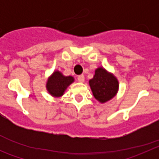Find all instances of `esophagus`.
Returning a JSON list of instances; mask_svg holds the SVG:
<instances>
[{"label":"esophagus","instance_id":"1","mask_svg":"<svg viewBox=\"0 0 159 159\" xmlns=\"http://www.w3.org/2000/svg\"><path fill=\"white\" fill-rule=\"evenodd\" d=\"M77 80H78V81L80 83H84V75H79L78 78H77Z\"/></svg>","mask_w":159,"mask_h":159}]
</instances>
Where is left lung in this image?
<instances>
[{
	"instance_id": "obj_1",
	"label": "left lung",
	"mask_w": 159,
	"mask_h": 159,
	"mask_svg": "<svg viewBox=\"0 0 159 159\" xmlns=\"http://www.w3.org/2000/svg\"><path fill=\"white\" fill-rule=\"evenodd\" d=\"M89 85L95 99L101 103L116 96L119 87L117 78L102 67L95 69L93 78L89 80Z\"/></svg>"
}]
</instances>
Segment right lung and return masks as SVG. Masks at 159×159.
Segmentation results:
<instances>
[{
  "label": "right lung",
  "instance_id": "add662e5",
  "mask_svg": "<svg viewBox=\"0 0 159 159\" xmlns=\"http://www.w3.org/2000/svg\"><path fill=\"white\" fill-rule=\"evenodd\" d=\"M74 78L71 75L65 76L59 71H54L48 79L46 88L48 93L55 98L61 97L64 94L70 84L74 82Z\"/></svg>",
  "mask_w": 159,
  "mask_h": 159
}]
</instances>
